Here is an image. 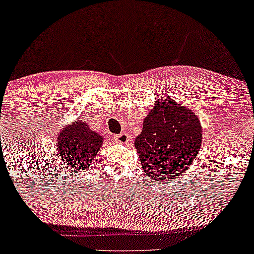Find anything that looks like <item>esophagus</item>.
<instances>
[{
  "label": "esophagus",
  "mask_w": 254,
  "mask_h": 254,
  "mask_svg": "<svg viewBox=\"0 0 254 254\" xmlns=\"http://www.w3.org/2000/svg\"><path fill=\"white\" fill-rule=\"evenodd\" d=\"M114 140H117L120 143H127L130 141V137L127 133H120L118 135H114Z\"/></svg>",
  "instance_id": "obj_1"
}]
</instances>
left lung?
I'll use <instances>...</instances> for the list:
<instances>
[{
	"mask_svg": "<svg viewBox=\"0 0 254 254\" xmlns=\"http://www.w3.org/2000/svg\"><path fill=\"white\" fill-rule=\"evenodd\" d=\"M200 143L202 126L195 113L164 99L144 119L135 148L146 175L166 182L189 169Z\"/></svg>",
	"mask_w": 254,
	"mask_h": 254,
	"instance_id": "obj_1",
	"label": "left lung"
}]
</instances>
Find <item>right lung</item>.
<instances>
[{
	"label": "right lung",
	"instance_id": "right-lung-1",
	"mask_svg": "<svg viewBox=\"0 0 254 254\" xmlns=\"http://www.w3.org/2000/svg\"><path fill=\"white\" fill-rule=\"evenodd\" d=\"M101 143L103 136L91 130L85 121H78L61 130L57 151L71 169L84 170L93 163Z\"/></svg>",
	"mask_w": 254,
	"mask_h": 254
}]
</instances>
